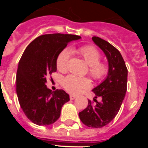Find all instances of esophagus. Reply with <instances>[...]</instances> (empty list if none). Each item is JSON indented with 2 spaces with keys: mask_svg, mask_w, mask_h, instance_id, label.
I'll list each match as a JSON object with an SVG mask.
<instances>
[{
  "mask_svg": "<svg viewBox=\"0 0 148 148\" xmlns=\"http://www.w3.org/2000/svg\"><path fill=\"white\" fill-rule=\"evenodd\" d=\"M75 98H76V96L74 95H70V99H71V100H73V99H75Z\"/></svg>",
  "mask_w": 148,
  "mask_h": 148,
  "instance_id": "esophagus-1",
  "label": "esophagus"
}]
</instances>
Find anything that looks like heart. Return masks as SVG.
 I'll list each match as a JSON object with an SVG mask.
<instances>
[{
	"mask_svg": "<svg viewBox=\"0 0 148 148\" xmlns=\"http://www.w3.org/2000/svg\"><path fill=\"white\" fill-rule=\"evenodd\" d=\"M78 53L89 65V73L96 81L103 80L109 73V66L104 62L100 61L101 53L95 47L84 46L78 49ZM70 51L62 50L56 59V67L60 72H66L70 59ZM63 86L70 93L78 94L82 90H87L91 86V82L87 78H79L75 75H69L63 80Z\"/></svg>",
	"mask_w": 148,
	"mask_h": 148,
	"instance_id": "1",
	"label": "heart"
}]
</instances>
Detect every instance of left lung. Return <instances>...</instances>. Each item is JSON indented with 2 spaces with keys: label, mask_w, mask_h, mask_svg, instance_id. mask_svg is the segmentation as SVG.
<instances>
[{
  "label": "left lung",
  "mask_w": 148,
  "mask_h": 148,
  "mask_svg": "<svg viewBox=\"0 0 148 148\" xmlns=\"http://www.w3.org/2000/svg\"><path fill=\"white\" fill-rule=\"evenodd\" d=\"M108 58L109 73L105 80L92 90L95 104L88 100V105L79 113V118L89 127L100 128L116 117L125 99L127 83V69L119 51L109 42L96 36L92 38ZM102 98L99 103L96 99Z\"/></svg>",
  "instance_id": "left-lung-1"
}]
</instances>
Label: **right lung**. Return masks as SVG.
Here are the masks:
<instances>
[{
  "label": "right lung",
  "mask_w": 148,
  "mask_h": 148,
  "mask_svg": "<svg viewBox=\"0 0 148 148\" xmlns=\"http://www.w3.org/2000/svg\"><path fill=\"white\" fill-rule=\"evenodd\" d=\"M80 38L70 34L43 35L23 52L17 70L16 92L23 113L35 125L56 122L62 106L70 101L64 90L52 91L47 87V75L56 72L57 57L68 43Z\"/></svg>",
  "instance_id": "1"
}]
</instances>
